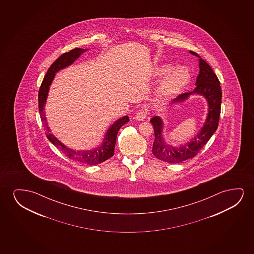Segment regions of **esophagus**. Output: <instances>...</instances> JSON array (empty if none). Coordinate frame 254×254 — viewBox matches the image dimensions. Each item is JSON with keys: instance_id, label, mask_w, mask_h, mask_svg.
<instances>
[{"instance_id": "34e87169", "label": "esophagus", "mask_w": 254, "mask_h": 254, "mask_svg": "<svg viewBox=\"0 0 254 254\" xmlns=\"http://www.w3.org/2000/svg\"><path fill=\"white\" fill-rule=\"evenodd\" d=\"M146 115H147V110L146 108H143L136 113L135 119L137 121H144L146 119Z\"/></svg>"}]
</instances>
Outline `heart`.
<instances>
[{
  "mask_svg": "<svg viewBox=\"0 0 254 254\" xmlns=\"http://www.w3.org/2000/svg\"><path fill=\"white\" fill-rule=\"evenodd\" d=\"M169 70V66H161L157 70L158 75H162ZM190 72L186 66H177L171 70L160 83L157 94L161 98H168L178 94L188 84Z\"/></svg>",
  "mask_w": 254,
  "mask_h": 254,
  "instance_id": "1",
  "label": "heart"
}]
</instances>
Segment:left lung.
I'll return each instance as SVG.
<instances>
[{
    "mask_svg": "<svg viewBox=\"0 0 254 254\" xmlns=\"http://www.w3.org/2000/svg\"><path fill=\"white\" fill-rule=\"evenodd\" d=\"M191 55L197 56L198 59L199 73L196 80V87L194 91L181 94L172 101V104L182 102L188 99L191 94H197L203 95L208 103V115L205 120V124L201 130L196 134L190 142L180 146L168 145L162 137L163 122L159 116H154L150 120L154 129L155 139L153 145V155L159 160H163L168 163H180L188 159H191L198 154L199 150L205 146L212 134L215 132L219 126L221 98L222 92L219 85V80L212 67L205 60L198 54L190 51Z\"/></svg>",
    "mask_w": 254,
    "mask_h": 254,
    "instance_id": "1",
    "label": "left lung"
}]
</instances>
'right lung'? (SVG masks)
<instances>
[{"mask_svg":"<svg viewBox=\"0 0 254 254\" xmlns=\"http://www.w3.org/2000/svg\"><path fill=\"white\" fill-rule=\"evenodd\" d=\"M87 50V49H79V48L72 49L69 52L64 53L50 66L39 89V112H40V116H41L42 122H43V125L47 129V138L49 139L50 142L54 144L66 156L72 160H76L78 162L87 164V165H96V164L104 162L114 155L117 133L122 126L125 125L127 122H128V116H124L122 118L119 119L118 121H116L108 128L101 146H98L94 149L77 151L65 146L60 141L59 139H57L56 136L51 133V131L49 130V127H48V122H47L45 112H44V106L49 94V87L56 76V73L61 69L65 68L66 66L71 65L77 58H79V56L82 53Z\"/></svg>","mask_w":254,"mask_h":254,"instance_id":"right-lung-1","label":"right lung"}]
</instances>
